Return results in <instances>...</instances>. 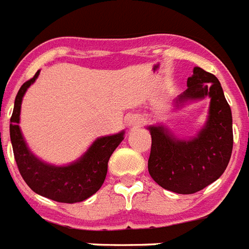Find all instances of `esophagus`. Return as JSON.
Here are the masks:
<instances>
[{
  "label": "esophagus",
  "instance_id": "34e87169",
  "mask_svg": "<svg viewBox=\"0 0 249 249\" xmlns=\"http://www.w3.org/2000/svg\"><path fill=\"white\" fill-rule=\"evenodd\" d=\"M141 123H142V120H141L137 114L129 116L128 120H127V124H128L129 127H132V128H136V127L141 126Z\"/></svg>",
  "mask_w": 249,
  "mask_h": 249
}]
</instances>
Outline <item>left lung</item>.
I'll use <instances>...</instances> for the list:
<instances>
[{"label": "left lung", "instance_id": "1", "mask_svg": "<svg viewBox=\"0 0 249 249\" xmlns=\"http://www.w3.org/2000/svg\"><path fill=\"white\" fill-rule=\"evenodd\" d=\"M176 107L210 98L205 126L190 140L174 137L164 126H149L151 133L149 173L160 187L180 195L196 194L220 178L233 150V120L216 76L195 67Z\"/></svg>", "mask_w": 249, "mask_h": 249}]
</instances>
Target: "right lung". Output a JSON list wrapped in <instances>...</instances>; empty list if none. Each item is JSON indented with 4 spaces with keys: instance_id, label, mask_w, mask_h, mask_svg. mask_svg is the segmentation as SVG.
<instances>
[{
    "instance_id": "1",
    "label": "right lung",
    "mask_w": 249,
    "mask_h": 249,
    "mask_svg": "<svg viewBox=\"0 0 249 249\" xmlns=\"http://www.w3.org/2000/svg\"><path fill=\"white\" fill-rule=\"evenodd\" d=\"M38 76L36 71L33 79L22 84L10 120V137L18 172L26 184L40 196L57 202H81L98 192L104 183L109 158L122 142L124 131L96 139L83 157L69 165H51L34 157L26 146L18 123L22 96Z\"/></svg>"
}]
</instances>
